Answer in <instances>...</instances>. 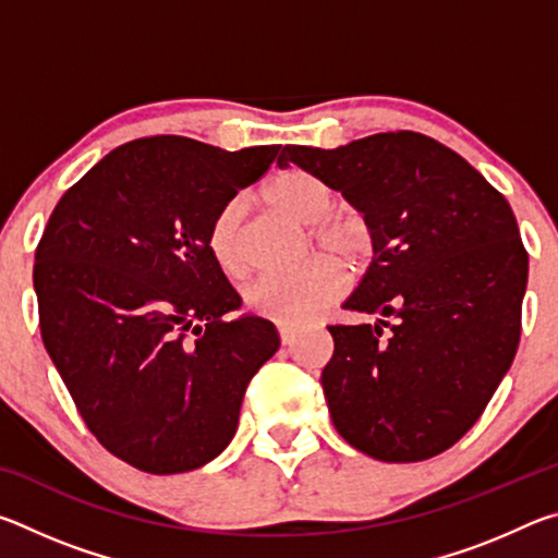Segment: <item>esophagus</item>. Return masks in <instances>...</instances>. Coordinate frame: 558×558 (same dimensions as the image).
<instances>
[{"mask_svg": "<svg viewBox=\"0 0 558 558\" xmlns=\"http://www.w3.org/2000/svg\"><path fill=\"white\" fill-rule=\"evenodd\" d=\"M278 332H280V342L286 347H292L298 342V327L292 325H278Z\"/></svg>", "mask_w": 558, "mask_h": 558, "instance_id": "obj_1", "label": "esophagus"}]
</instances>
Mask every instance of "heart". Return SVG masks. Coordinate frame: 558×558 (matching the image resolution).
<instances>
[{
  "label": "heart",
  "instance_id": "b5f03b06",
  "mask_svg": "<svg viewBox=\"0 0 558 558\" xmlns=\"http://www.w3.org/2000/svg\"><path fill=\"white\" fill-rule=\"evenodd\" d=\"M268 202L302 226L317 248L349 263L369 258L372 231L362 216L332 214L337 204L335 189L307 169L280 172L266 189ZM245 199L233 196L214 214L206 233V245L216 266L226 276L241 278L248 270V251L243 241ZM347 268L337 258L319 256L292 272H276L251 282L245 290V305L253 315L272 319L278 325H307L327 305L342 295Z\"/></svg>",
  "mask_w": 558,
  "mask_h": 558
}]
</instances>
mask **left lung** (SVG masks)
I'll list each match as a JSON object with an SVG mask.
<instances>
[{
  "instance_id": "8db88e82",
  "label": "left lung",
  "mask_w": 558,
  "mask_h": 558,
  "mask_svg": "<svg viewBox=\"0 0 558 558\" xmlns=\"http://www.w3.org/2000/svg\"><path fill=\"white\" fill-rule=\"evenodd\" d=\"M317 174L364 214L374 260L335 325L323 372L339 436L384 462L428 460L465 436L512 366L529 256L512 206L475 167L421 132L337 149L286 145L280 167ZM384 316H396L381 338Z\"/></svg>"
}]
</instances>
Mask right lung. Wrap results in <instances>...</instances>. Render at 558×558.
I'll return each instance as SVG.
<instances>
[{
	"label": "right lung",
	"instance_id": "right-lung-1",
	"mask_svg": "<svg viewBox=\"0 0 558 558\" xmlns=\"http://www.w3.org/2000/svg\"><path fill=\"white\" fill-rule=\"evenodd\" d=\"M278 153L132 140L46 223L34 266L44 347L93 436L132 468L174 475L214 460L278 352L268 319H226L241 298L206 245L214 214Z\"/></svg>",
	"mask_w": 558,
	"mask_h": 558
}]
</instances>
